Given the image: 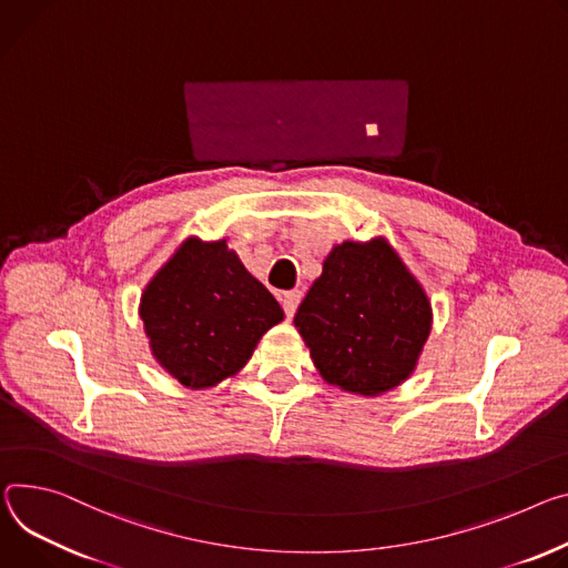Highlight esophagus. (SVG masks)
Returning <instances> with one entry per match:
<instances>
[{
    "label": "esophagus",
    "instance_id": "esophagus-1",
    "mask_svg": "<svg viewBox=\"0 0 568 568\" xmlns=\"http://www.w3.org/2000/svg\"><path fill=\"white\" fill-rule=\"evenodd\" d=\"M298 301H301V292L298 290H292V292H283L281 294V303H283V311L287 315V320L294 317L296 307H298Z\"/></svg>",
    "mask_w": 568,
    "mask_h": 568
}]
</instances>
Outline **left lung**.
Returning a JSON list of instances; mask_svg holds the SVG:
<instances>
[{"label":"left lung","mask_w":568,"mask_h":568,"mask_svg":"<svg viewBox=\"0 0 568 568\" xmlns=\"http://www.w3.org/2000/svg\"><path fill=\"white\" fill-rule=\"evenodd\" d=\"M294 326L328 385L376 398L415 374L433 305L387 237L344 240L326 255Z\"/></svg>","instance_id":"8db88e82"}]
</instances>
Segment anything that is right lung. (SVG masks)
Instances as JSON below:
<instances>
[{"instance_id": "obj_1", "label": "right lung", "mask_w": 568, "mask_h": 568, "mask_svg": "<svg viewBox=\"0 0 568 568\" xmlns=\"http://www.w3.org/2000/svg\"><path fill=\"white\" fill-rule=\"evenodd\" d=\"M153 359L183 387L233 378L263 335L285 320L272 292L253 278L226 237H185L140 296Z\"/></svg>"}]
</instances>
